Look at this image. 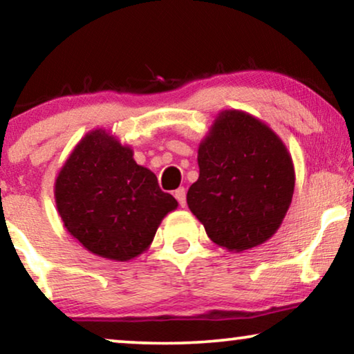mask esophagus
<instances>
[{"instance_id":"esophagus-1","label":"esophagus","mask_w":354,"mask_h":354,"mask_svg":"<svg viewBox=\"0 0 354 354\" xmlns=\"http://www.w3.org/2000/svg\"><path fill=\"white\" fill-rule=\"evenodd\" d=\"M174 196H176V200L178 201V205H180L182 207H185V205H187V192H185V188H183V187L177 188L176 193H174Z\"/></svg>"}]
</instances>
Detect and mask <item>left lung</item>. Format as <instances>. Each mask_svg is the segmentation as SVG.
<instances>
[{"mask_svg":"<svg viewBox=\"0 0 354 354\" xmlns=\"http://www.w3.org/2000/svg\"><path fill=\"white\" fill-rule=\"evenodd\" d=\"M198 167L187 205L216 245L240 253L279 230L292 205L295 167L268 124L245 111H221L198 147Z\"/></svg>","mask_w":354,"mask_h":354,"instance_id":"8db88e82","label":"left lung"}]
</instances>
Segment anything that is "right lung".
<instances>
[{"label":"right lung","instance_id":"1","mask_svg":"<svg viewBox=\"0 0 354 354\" xmlns=\"http://www.w3.org/2000/svg\"><path fill=\"white\" fill-rule=\"evenodd\" d=\"M55 200L67 232L85 250L120 263L145 253L178 206L135 162L133 149L104 129L91 130L72 149L57 172Z\"/></svg>","mask_w":354,"mask_h":354}]
</instances>
